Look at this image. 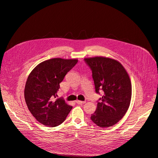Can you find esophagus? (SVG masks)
<instances>
[{"instance_id":"obj_1","label":"esophagus","mask_w":158,"mask_h":158,"mask_svg":"<svg viewBox=\"0 0 158 158\" xmlns=\"http://www.w3.org/2000/svg\"><path fill=\"white\" fill-rule=\"evenodd\" d=\"M76 103L77 104H85V101H80V100H77L76 101Z\"/></svg>"}]
</instances>
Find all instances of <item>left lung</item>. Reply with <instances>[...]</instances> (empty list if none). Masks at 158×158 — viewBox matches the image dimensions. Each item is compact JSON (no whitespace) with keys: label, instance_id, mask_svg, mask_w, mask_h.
I'll return each mask as SVG.
<instances>
[{"label":"left lung","instance_id":"obj_1","mask_svg":"<svg viewBox=\"0 0 158 158\" xmlns=\"http://www.w3.org/2000/svg\"><path fill=\"white\" fill-rule=\"evenodd\" d=\"M92 71L96 92L103 91L97 108L91 114L93 122L102 128L114 125L123 118L131 103L132 86L129 76L118 61L96 56L84 58Z\"/></svg>","mask_w":158,"mask_h":158}]
</instances>
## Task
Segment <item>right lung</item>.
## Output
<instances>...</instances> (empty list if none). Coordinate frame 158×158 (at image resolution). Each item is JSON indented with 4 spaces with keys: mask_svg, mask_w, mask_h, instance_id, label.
Wrapping results in <instances>:
<instances>
[{
    "mask_svg": "<svg viewBox=\"0 0 158 158\" xmlns=\"http://www.w3.org/2000/svg\"><path fill=\"white\" fill-rule=\"evenodd\" d=\"M77 62V59L52 58L38 64L28 76L25 100L31 114L44 125L58 126L71 110L72 106L63 99L56 98L60 83Z\"/></svg>",
    "mask_w": 158,
    "mask_h": 158,
    "instance_id": "obj_1",
    "label": "right lung"
}]
</instances>
